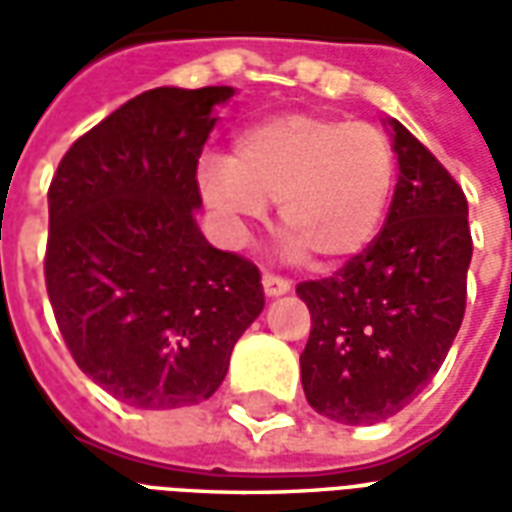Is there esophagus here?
I'll use <instances>...</instances> for the list:
<instances>
[{
	"label": "esophagus",
	"mask_w": 512,
	"mask_h": 512,
	"mask_svg": "<svg viewBox=\"0 0 512 512\" xmlns=\"http://www.w3.org/2000/svg\"><path fill=\"white\" fill-rule=\"evenodd\" d=\"M263 290H266V296H285L290 290V282L285 277H277V274H263Z\"/></svg>",
	"instance_id": "obj_1"
}]
</instances>
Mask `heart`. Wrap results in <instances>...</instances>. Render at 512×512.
Listing matches in <instances>:
<instances>
[{"instance_id":"1","label":"heart","mask_w":512,"mask_h":512,"mask_svg":"<svg viewBox=\"0 0 512 512\" xmlns=\"http://www.w3.org/2000/svg\"><path fill=\"white\" fill-rule=\"evenodd\" d=\"M397 156L370 123L321 112H277L235 136L233 158L202 161V194L230 224L263 219L279 202L290 257L321 266L359 255L381 230L392 202Z\"/></svg>"}]
</instances>
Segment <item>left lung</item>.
Here are the masks:
<instances>
[{
    "label": "left lung",
    "instance_id": "8db88e82",
    "mask_svg": "<svg viewBox=\"0 0 512 512\" xmlns=\"http://www.w3.org/2000/svg\"><path fill=\"white\" fill-rule=\"evenodd\" d=\"M389 126L400 178L381 233L332 277L296 288L312 318L304 395L343 425L406 408L439 373L466 310V194L403 123Z\"/></svg>",
    "mask_w": 512,
    "mask_h": 512
}]
</instances>
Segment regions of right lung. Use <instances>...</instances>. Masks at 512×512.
Listing matches in <instances>:
<instances>
[{
    "instance_id": "right-lung-1",
    "label": "right lung",
    "mask_w": 512,
    "mask_h": 512,
    "mask_svg": "<svg viewBox=\"0 0 512 512\" xmlns=\"http://www.w3.org/2000/svg\"><path fill=\"white\" fill-rule=\"evenodd\" d=\"M233 87H156L79 136L49 186L46 290L82 373L136 408L202 403L263 312L252 260L205 241L197 161Z\"/></svg>"
}]
</instances>
